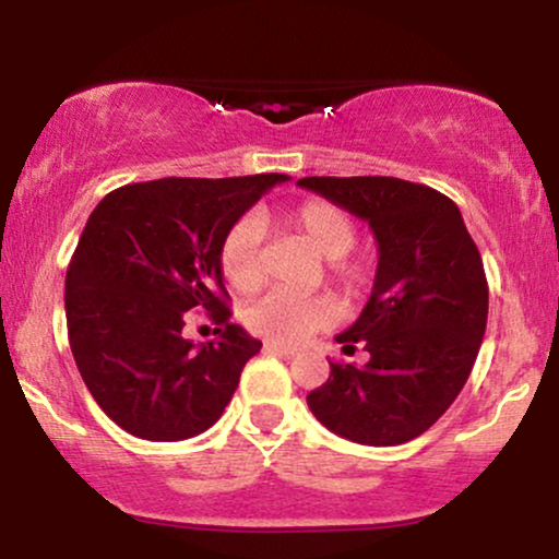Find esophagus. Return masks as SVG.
<instances>
[{
    "mask_svg": "<svg viewBox=\"0 0 559 559\" xmlns=\"http://www.w3.org/2000/svg\"><path fill=\"white\" fill-rule=\"evenodd\" d=\"M265 349L271 352V355H278L281 360H294V357H297V349H292V346H286V344L267 342V344H265Z\"/></svg>",
    "mask_w": 559,
    "mask_h": 559,
    "instance_id": "obj_1",
    "label": "esophagus"
}]
</instances>
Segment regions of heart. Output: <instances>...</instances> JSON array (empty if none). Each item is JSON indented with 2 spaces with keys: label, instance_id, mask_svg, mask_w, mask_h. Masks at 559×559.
<instances>
[{
  "label": "heart",
  "instance_id": "heart-1",
  "mask_svg": "<svg viewBox=\"0 0 559 559\" xmlns=\"http://www.w3.org/2000/svg\"><path fill=\"white\" fill-rule=\"evenodd\" d=\"M286 226L299 234L310 243L323 260L333 262V271L342 278H352V267L338 262L352 252L357 239V228L352 217L336 204L325 199H310L301 202L292 215L286 217ZM262 228L254 217H241L234 228L228 230L221 243V271L228 286L239 294L258 292L265 281V267H262ZM336 310L331 299L325 297H299V294L271 292L254 301L247 310L249 331L262 338H271L278 344H297L312 331L325 329L333 323Z\"/></svg>",
  "mask_w": 559,
  "mask_h": 559
}]
</instances>
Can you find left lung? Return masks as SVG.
<instances>
[{
  "label": "left lung",
  "instance_id": "1",
  "mask_svg": "<svg viewBox=\"0 0 559 559\" xmlns=\"http://www.w3.org/2000/svg\"><path fill=\"white\" fill-rule=\"evenodd\" d=\"M301 189L360 217L378 241L373 292L336 342L368 362H331L307 394L312 415L342 439L394 447L415 439L463 391L489 316L476 241L452 199L402 178H301Z\"/></svg>",
  "mask_w": 559,
  "mask_h": 559
}]
</instances>
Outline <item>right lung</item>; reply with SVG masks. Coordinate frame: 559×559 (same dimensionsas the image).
Wrapping results in <instances>:
<instances>
[{
    "instance_id": "obj_1",
    "label": "right lung",
    "mask_w": 559,
    "mask_h": 559,
    "mask_svg": "<svg viewBox=\"0 0 559 559\" xmlns=\"http://www.w3.org/2000/svg\"><path fill=\"white\" fill-rule=\"evenodd\" d=\"M284 173L159 178L120 186L96 204L68 265L66 318L79 373L128 433L183 441L207 431L262 342L230 323L221 243ZM202 306L218 338L182 336Z\"/></svg>"
}]
</instances>
